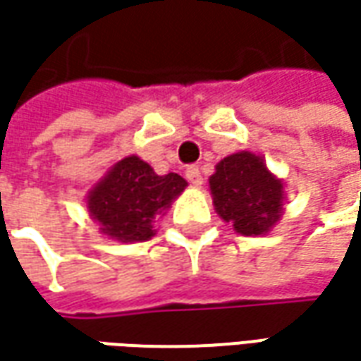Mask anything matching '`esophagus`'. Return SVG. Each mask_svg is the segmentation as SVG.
I'll return each instance as SVG.
<instances>
[{"label":"esophagus","mask_w":361,"mask_h":361,"mask_svg":"<svg viewBox=\"0 0 361 361\" xmlns=\"http://www.w3.org/2000/svg\"><path fill=\"white\" fill-rule=\"evenodd\" d=\"M187 178L190 180V185H195V187H201L202 176H201V171H199V166H188Z\"/></svg>","instance_id":"1"}]
</instances>
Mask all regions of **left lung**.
<instances>
[{
	"instance_id": "obj_1",
	"label": "left lung",
	"mask_w": 361,
	"mask_h": 361,
	"mask_svg": "<svg viewBox=\"0 0 361 361\" xmlns=\"http://www.w3.org/2000/svg\"><path fill=\"white\" fill-rule=\"evenodd\" d=\"M209 188L216 215L245 237L269 233L283 213V180L249 150L221 160Z\"/></svg>"
}]
</instances>
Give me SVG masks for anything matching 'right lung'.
<instances>
[{
    "label": "right lung",
    "instance_id": "1",
    "mask_svg": "<svg viewBox=\"0 0 361 361\" xmlns=\"http://www.w3.org/2000/svg\"><path fill=\"white\" fill-rule=\"evenodd\" d=\"M187 180L176 173L157 174L138 157L118 160L88 192V213L102 235L120 243L148 241L157 219L185 190Z\"/></svg>",
    "mask_w": 361,
    "mask_h": 361
}]
</instances>
